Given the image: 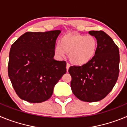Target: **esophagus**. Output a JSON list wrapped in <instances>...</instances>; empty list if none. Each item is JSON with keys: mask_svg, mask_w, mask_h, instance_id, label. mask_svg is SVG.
<instances>
[{"mask_svg": "<svg viewBox=\"0 0 127 127\" xmlns=\"http://www.w3.org/2000/svg\"><path fill=\"white\" fill-rule=\"evenodd\" d=\"M69 67H70V64H69V63H67V65H66V69H67V72H68V70H69Z\"/></svg>", "mask_w": 127, "mask_h": 127, "instance_id": "1", "label": "esophagus"}]
</instances>
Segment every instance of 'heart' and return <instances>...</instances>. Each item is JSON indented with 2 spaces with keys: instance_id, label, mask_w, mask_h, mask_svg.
Returning <instances> with one entry per match:
<instances>
[{
  "instance_id": "obj_1",
  "label": "heart",
  "mask_w": 127,
  "mask_h": 127,
  "mask_svg": "<svg viewBox=\"0 0 127 127\" xmlns=\"http://www.w3.org/2000/svg\"><path fill=\"white\" fill-rule=\"evenodd\" d=\"M97 47L98 41L94 35L66 34L60 39V44L55 47V52L59 57L67 53L70 62L83 65L94 58Z\"/></svg>"
}]
</instances>
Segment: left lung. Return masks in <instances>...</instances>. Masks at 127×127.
<instances>
[{"mask_svg": "<svg viewBox=\"0 0 127 127\" xmlns=\"http://www.w3.org/2000/svg\"><path fill=\"white\" fill-rule=\"evenodd\" d=\"M98 41L94 58L81 66H71V90L82 101L92 102L105 98L112 90L119 76L120 53L113 39L102 30L89 31Z\"/></svg>", "mask_w": 127, "mask_h": 127, "instance_id": "obj_1", "label": "left lung"}]
</instances>
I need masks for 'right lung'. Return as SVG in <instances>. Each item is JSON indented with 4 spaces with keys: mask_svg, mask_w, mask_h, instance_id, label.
I'll use <instances>...</instances> for the list:
<instances>
[{
    "mask_svg": "<svg viewBox=\"0 0 127 127\" xmlns=\"http://www.w3.org/2000/svg\"><path fill=\"white\" fill-rule=\"evenodd\" d=\"M60 32H27L12 44L8 76L20 98L31 103L46 101L66 73V62L53 58L56 40Z\"/></svg>",
    "mask_w": 127,
    "mask_h": 127,
    "instance_id": "right-lung-1",
    "label": "right lung"
}]
</instances>
